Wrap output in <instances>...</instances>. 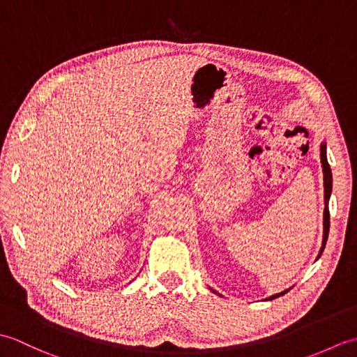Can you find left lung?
Masks as SVG:
<instances>
[{
    "mask_svg": "<svg viewBox=\"0 0 357 357\" xmlns=\"http://www.w3.org/2000/svg\"><path fill=\"white\" fill-rule=\"evenodd\" d=\"M321 162H322V172H324V202H325V208H324V238H322V247H321V252L317 255V257H321L325 244H327V239H328V231H330V211H328V202H330V196H331V190H333V174H331V169L328 165L327 161V144L322 142L321 144ZM210 290H213V288H210ZM215 291V290H213ZM290 291V288H287V290L276 293L270 296L265 301H273L279 298V296H284L285 293ZM218 293V291H215Z\"/></svg>",
    "mask_w": 357,
    "mask_h": 357,
    "instance_id": "8db88e82",
    "label": "left lung"
}]
</instances>
